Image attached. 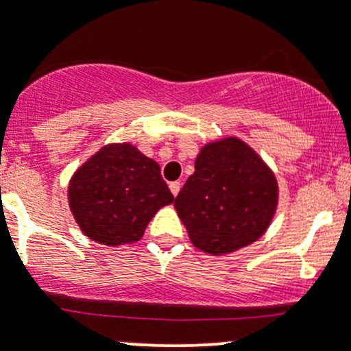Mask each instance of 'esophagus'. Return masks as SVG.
<instances>
[{
  "instance_id": "1",
  "label": "esophagus",
  "mask_w": 351,
  "mask_h": 351,
  "mask_svg": "<svg viewBox=\"0 0 351 351\" xmlns=\"http://www.w3.org/2000/svg\"><path fill=\"white\" fill-rule=\"evenodd\" d=\"M169 190H171L173 195L176 197L180 193V190H182V183H180V182H171V183H169Z\"/></svg>"
}]
</instances>
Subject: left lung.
<instances>
[{"instance_id":"obj_1","label":"left lung","mask_w":351,"mask_h":351,"mask_svg":"<svg viewBox=\"0 0 351 351\" xmlns=\"http://www.w3.org/2000/svg\"><path fill=\"white\" fill-rule=\"evenodd\" d=\"M278 183L253 147L238 137L205 144L195 171L175 198L190 241L222 256L258 241L274 221Z\"/></svg>"}]
</instances>
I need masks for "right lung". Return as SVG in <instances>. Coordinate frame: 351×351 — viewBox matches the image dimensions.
Listing matches in <instances>:
<instances>
[{
	"mask_svg": "<svg viewBox=\"0 0 351 351\" xmlns=\"http://www.w3.org/2000/svg\"><path fill=\"white\" fill-rule=\"evenodd\" d=\"M173 200L158 162L129 143L105 144L74 171L67 186L81 232L105 246L139 241L156 212Z\"/></svg>",
	"mask_w": 351,
	"mask_h": 351,
	"instance_id": "obj_1",
	"label": "right lung"
}]
</instances>
